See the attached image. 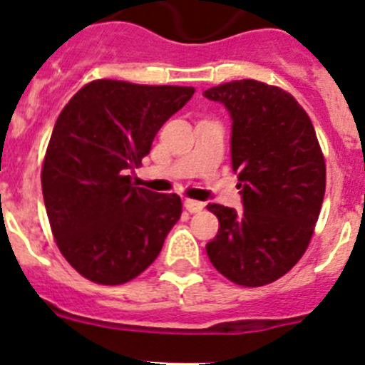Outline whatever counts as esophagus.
<instances>
[{
	"instance_id": "esophagus-1",
	"label": "esophagus",
	"mask_w": 365,
	"mask_h": 365,
	"mask_svg": "<svg viewBox=\"0 0 365 365\" xmlns=\"http://www.w3.org/2000/svg\"><path fill=\"white\" fill-rule=\"evenodd\" d=\"M185 208L190 212V214H197V212H201L202 208H205V205H202L201 201H193V199H186V201H185Z\"/></svg>"
}]
</instances>
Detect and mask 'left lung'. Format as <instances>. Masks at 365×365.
Returning a JSON list of instances; mask_svg holds the SVG:
<instances>
[{
    "label": "left lung",
    "mask_w": 365,
    "mask_h": 365,
    "mask_svg": "<svg viewBox=\"0 0 365 365\" xmlns=\"http://www.w3.org/2000/svg\"><path fill=\"white\" fill-rule=\"evenodd\" d=\"M202 95L232 118V170L243 212L206 208L219 232L206 245L212 265L230 282H276L307 250L325 193V160L309 115L292 95L257 80H235Z\"/></svg>",
    "instance_id": "obj_1"
}]
</instances>
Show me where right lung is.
Masks as SVG:
<instances>
[{
	"mask_svg": "<svg viewBox=\"0 0 365 365\" xmlns=\"http://www.w3.org/2000/svg\"><path fill=\"white\" fill-rule=\"evenodd\" d=\"M193 93V87L95 80L60 113L41 190L58 248L83 278L120 285L159 256L182 212L180 197L140 188L128 173Z\"/></svg>",
	"mask_w": 365,
	"mask_h": 365,
	"instance_id": "obj_1",
	"label": "right lung"
}]
</instances>
